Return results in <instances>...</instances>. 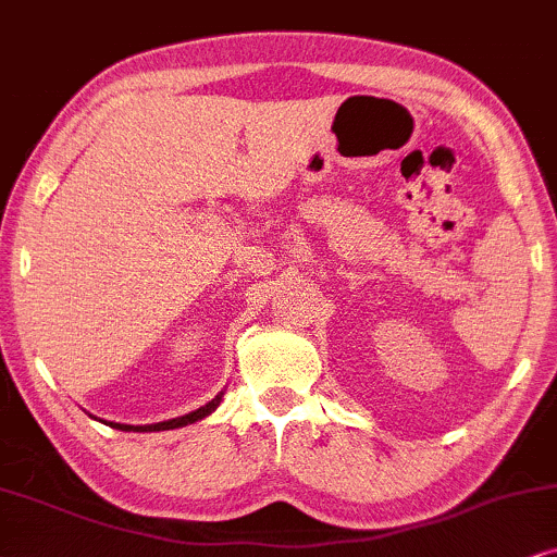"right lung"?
Here are the masks:
<instances>
[{
    "label": "right lung",
    "mask_w": 557,
    "mask_h": 557,
    "mask_svg": "<svg viewBox=\"0 0 557 557\" xmlns=\"http://www.w3.org/2000/svg\"><path fill=\"white\" fill-rule=\"evenodd\" d=\"M221 397H224V392H219L216 397L211 399V403H206L203 407H198V410H193L188 414H183V418H173V420H165V422H154V425H124V422H107V425L116 428V430H135V433H147V430H173V428H183L188 425V422H196V420H203L206 414H211L216 407L221 405ZM88 418H94V414H88ZM96 420V418H94Z\"/></svg>",
    "instance_id": "right-lung-1"
}]
</instances>
